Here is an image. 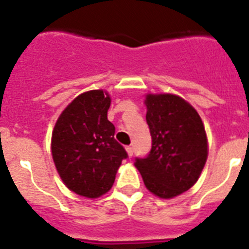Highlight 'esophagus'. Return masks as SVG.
I'll use <instances>...</instances> for the list:
<instances>
[{"mask_svg":"<svg viewBox=\"0 0 249 249\" xmlns=\"http://www.w3.org/2000/svg\"><path fill=\"white\" fill-rule=\"evenodd\" d=\"M126 151H127V153H128L129 157H132V156H133V147H131V146L126 147Z\"/></svg>","mask_w":249,"mask_h":249,"instance_id":"esophagus-1","label":"esophagus"}]
</instances>
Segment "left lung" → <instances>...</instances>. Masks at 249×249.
Masks as SVG:
<instances>
[{
    "label": "left lung",
    "instance_id": "left-lung-1",
    "mask_svg": "<svg viewBox=\"0 0 249 249\" xmlns=\"http://www.w3.org/2000/svg\"><path fill=\"white\" fill-rule=\"evenodd\" d=\"M146 121L152 147L136 157L147 190L160 198H173L197 182L207 160V136L195 108L175 94H148Z\"/></svg>",
    "mask_w": 249,
    "mask_h": 249
}]
</instances>
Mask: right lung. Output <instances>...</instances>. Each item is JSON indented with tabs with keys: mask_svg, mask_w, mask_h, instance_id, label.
<instances>
[{
	"mask_svg": "<svg viewBox=\"0 0 249 249\" xmlns=\"http://www.w3.org/2000/svg\"><path fill=\"white\" fill-rule=\"evenodd\" d=\"M111 98L102 89L85 92L66 107L52 132V157L63 183L77 195L97 198L111 190L128 157L107 120Z\"/></svg>",
	"mask_w": 249,
	"mask_h": 249,
	"instance_id": "add662e5",
	"label": "right lung"
}]
</instances>
